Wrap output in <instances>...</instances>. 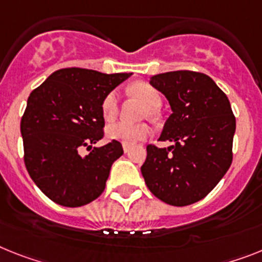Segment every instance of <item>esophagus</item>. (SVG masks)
Listing matches in <instances>:
<instances>
[{
	"label": "esophagus",
	"mask_w": 262,
	"mask_h": 262,
	"mask_svg": "<svg viewBox=\"0 0 262 262\" xmlns=\"http://www.w3.org/2000/svg\"><path fill=\"white\" fill-rule=\"evenodd\" d=\"M122 148H124V151H125V153H129V150H130V145L124 144V145H122Z\"/></svg>",
	"instance_id": "34e87169"
}]
</instances>
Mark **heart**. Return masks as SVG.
<instances>
[{"instance_id":"obj_1","label":"heart","mask_w":262,"mask_h":262,"mask_svg":"<svg viewBox=\"0 0 262 262\" xmlns=\"http://www.w3.org/2000/svg\"><path fill=\"white\" fill-rule=\"evenodd\" d=\"M130 92L135 94L136 97L144 102L146 106L150 109L149 114H155L156 107L160 106L161 104V96L155 88L146 82H137L132 85ZM102 116L106 121H112L116 118L118 113V94L117 92H111L106 94V97L102 101L101 105ZM149 135V127L145 124H129L125 121H118L113 124L107 125L106 136L111 140H116L122 144L133 145L138 141H142L146 136Z\"/></svg>"}]
</instances>
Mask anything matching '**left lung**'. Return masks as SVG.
Instances as JSON below:
<instances>
[{"mask_svg":"<svg viewBox=\"0 0 262 262\" xmlns=\"http://www.w3.org/2000/svg\"><path fill=\"white\" fill-rule=\"evenodd\" d=\"M149 83L169 101L160 141L146 146L141 166L145 184L169 205L185 206L205 197L232 164L236 118L226 94L209 76L177 70L150 77Z\"/></svg>","mask_w":262,"mask_h":262,"instance_id":"left-lung-1","label":"left lung"}]
</instances>
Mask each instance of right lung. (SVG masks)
Segmentation results:
<instances>
[{"mask_svg": "<svg viewBox=\"0 0 262 262\" xmlns=\"http://www.w3.org/2000/svg\"><path fill=\"white\" fill-rule=\"evenodd\" d=\"M132 73H101L67 68L56 70L30 93L21 118L25 165L41 192L58 205H86L104 192L113 162L124 155L104 137L102 101ZM91 151L80 155V149Z\"/></svg>", "mask_w": 262, "mask_h": 262, "instance_id": "add662e5", "label": "right lung"}]
</instances>
